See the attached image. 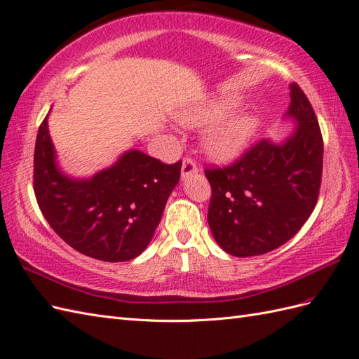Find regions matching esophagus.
<instances>
[{"label": "esophagus", "mask_w": 359, "mask_h": 359, "mask_svg": "<svg viewBox=\"0 0 359 359\" xmlns=\"http://www.w3.org/2000/svg\"><path fill=\"white\" fill-rule=\"evenodd\" d=\"M197 171H198V166L194 162L193 157H185L182 162V177L187 179L191 176V174H194Z\"/></svg>", "instance_id": "1"}]
</instances>
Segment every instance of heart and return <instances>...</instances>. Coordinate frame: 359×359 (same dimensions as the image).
Listing matches in <instances>:
<instances>
[{"label":"heart","mask_w":359,"mask_h":359,"mask_svg":"<svg viewBox=\"0 0 359 359\" xmlns=\"http://www.w3.org/2000/svg\"><path fill=\"white\" fill-rule=\"evenodd\" d=\"M234 104L229 99H219L183 114V122L189 125H208L212 127L205 136V148L215 161H231L237 157L255 136L257 119L251 114L226 116Z\"/></svg>","instance_id":"heart-1"}]
</instances>
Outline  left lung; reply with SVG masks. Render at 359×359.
Returning <instances> with one entry per match:
<instances>
[{
  "instance_id": "obj_1",
  "label": "left lung",
  "mask_w": 359,
  "mask_h": 359,
  "mask_svg": "<svg viewBox=\"0 0 359 359\" xmlns=\"http://www.w3.org/2000/svg\"><path fill=\"white\" fill-rule=\"evenodd\" d=\"M286 116L298 127L283 144L262 139L234 163L205 170L211 185L208 223L220 248L234 257L262 255L285 245L318 200L323 136L298 84H290Z\"/></svg>"
}]
</instances>
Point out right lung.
<instances>
[{
	"label": "right lung",
	"mask_w": 359,
	"mask_h": 359,
	"mask_svg": "<svg viewBox=\"0 0 359 359\" xmlns=\"http://www.w3.org/2000/svg\"><path fill=\"white\" fill-rule=\"evenodd\" d=\"M47 118L33 156V189L50 226L78 252L102 262H127L145 251L179 183L182 161L166 165L131 149L86 180L56 166Z\"/></svg>",
	"instance_id": "obj_1"
}]
</instances>
